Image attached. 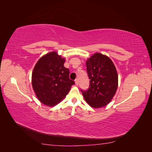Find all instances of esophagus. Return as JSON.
I'll return each mask as SVG.
<instances>
[{
    "instance_id": "34e87169",
    "label": "esophagus",
    "mask_w": 152,
    "mask_h": 152,
    "mask_svg": "<svg viewBox=\"0 0 152 152\" xmlns=\"http://www.w3.org/2000/svg\"><path fill=\"white\" fill-rule=\"evenodd\" d=\"M75 83L76 86H78V84H79V81H78V79L75 80Z\"/></svg>"
}]
</instances>
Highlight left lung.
<instances>
[{"mask_svg": "<svg viewBox=\"0 0 152 152\" xmlns=\"http://www.w3.org/2000/svg\"><path fill=\"white\" fill-rule=\"evenodd\" d=\"M90 87L82 91L86 102L91 107L99 108L112 100L118 87V74L115 66L108 56L96 53L86 61Z\"/></svg>", "mask_w": 152, "mask_h": 152, "instance_id": "1", "label": "left lung"}]
</instances>
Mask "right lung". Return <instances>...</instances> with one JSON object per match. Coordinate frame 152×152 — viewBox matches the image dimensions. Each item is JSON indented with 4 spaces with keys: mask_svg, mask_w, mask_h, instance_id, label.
Listing matches in <instances>:
<instances>
[{
    "mask_svg": "<svg viewBox=\"0 0 152 152\" xmlns=\"http://www.w3.org/2000/svg\"><path fill=\"white\" fill-rule=\"evenodd\" d=\"M65 62V58L52 51L41 57L34 68L32 87L37 99L48 107L60 103L75 84L69 79V70L64 66Z\"/></svg>",
    "mask_w": 152,
    "mask_h": 152,
    "instance_id": "right-lung-1",
    "label": "right lung"
}]
</instances>
